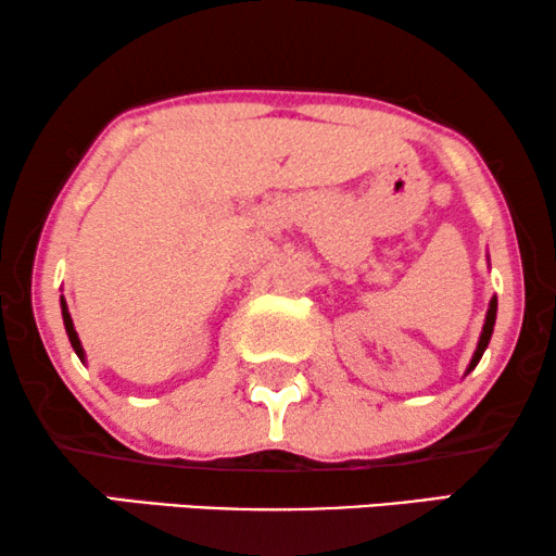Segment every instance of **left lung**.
I'll return each instance as SVG.
<instances>
[{
	"mask_svg": "<svg viewBox=\"0 0 556 556\" xmlns=\"http://www.w3.org/2000/svg\"><path fill=\"white\" fill-rule=\"evenodd\" d=\"M496 311H498V301H496V295H493L491 303H489V311H485V321H483L481 337H478V346H476L473 356H470V364H468L466 375H470V371L478 367V362H481L483 352H485V349H489V341H491V333H493V324H496Z\"/></svg>",
	"mask_w": 556,
	"mask_h": 556,
	"instance_id": "left-lung-1",
	"label": "left lung"
}]
</instances>
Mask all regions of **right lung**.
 Returning <instances> with one entry per match:
<instances>
[{
  "label": "right lung",
  "mask_w": 556,
  "mask_h": 556,
  "mask_svg": "<svg viewBox=\"0 0 556 556\" xmlns=\"http://www.w3.org/2000/svg\"><path fill=\"white\" fill-rule=\"evenodd\" d=\"M60 311H63V324H65V331H67V339H71V346L75 349V354H78V359L86 364V349H83L80 339H78V331H75L73 326V318H71V311H67V303L63 295H60Z\"/></svg>",
  "instance_id": "add662e5"
}]
</instances>
